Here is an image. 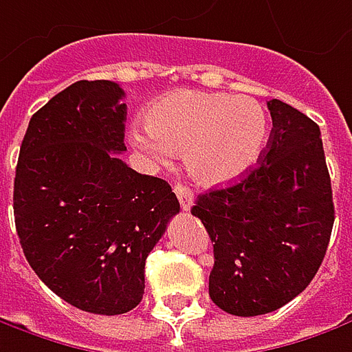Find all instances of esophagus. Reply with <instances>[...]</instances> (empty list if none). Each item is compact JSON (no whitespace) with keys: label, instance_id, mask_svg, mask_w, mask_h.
<instances>
[{"label":"esophagus","instance_id":"1","mask_svg":"<svg viewBox=\"0 0 352 352\" xmlns=\"http://www.w3.org/2000/svg\"><path fill=\"white\" fill-rule=\"evenodd\" d=\"M175 195L177 199H179V205L183 210H189L192 206V201H195V197H192V191L187 187V185H183V183H177L175 185Z\"/></svg>","mask_w":352,"mask_h":352}]
</instances>
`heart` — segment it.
<instances>
[{
	"label": "heart",
	"mask_w": 352,
	"mask_h": 352,
	"mask_svg": "<svg viewBox=\"0 0 352 352\" xmlns=\"http://www.w3.org/2000/svg\"><path fill=\"white\" fill-rule=\"evenodd\" d=\"M147 130L130 133L131 146L155 161L185 153V169L203 187H224L246 175L267 142V114L250 96L173 90L144 112Z\"/></svg>",
	"instance_id": "1"
}]
</instances>
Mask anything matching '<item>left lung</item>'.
<instances>
[{
	"label": "left lung",
	"mask_w": 352,
	"mask_h": 352,
	"mask_svg": "<svg viewBox=\"0 0 352 352\" xmlns=\"http://www.w3.org/2000/svg\"><path fill=\"white\" fill-rule=\"evenodd\" d=\"M267 110L274 128L258 167L199 195L191 208L214 242L208 296L238 317L272 314L299 296L325 258L335 221L319 126L282 100Z\"/></svg>",
	"instance_id": "8db88e82"
}]
</instances>
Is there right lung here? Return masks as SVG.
Wrapping results in <instances>:
<instances>
[{"label": "right lung", "mask_w": 352, "mask_h": 352, "mask_svg": "<svg viewBox=\"0 0 352 352\" xmlns=\"http://www.w3.org/2000/svg\"><path fill=\"white\" fill-rule=\"evenodd\" d=\"M124 90L78 80L33 114L13 185L29 266L67 303L96 315L133 309L146 258L179 212L171 185L142 175L126 151Z\"/></svg>", "instance_id": "obj_1"}]
</instances>
